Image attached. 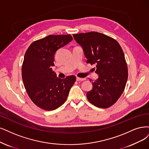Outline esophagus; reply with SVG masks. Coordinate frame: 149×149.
<instances>
[{"label":"esophagus","mask_w":149,"mask_h":149,"mask_svg":"<svg viewBox=\"0 0 149 149\" xmlns=\"http://www.w3.org/2000/svg\"><path fill=\"white\" fill-rule=\"evenodd\" d=\"M77 81H84V80H85L86 79L85 78H79V77H77L76 79Z\"/></svg>","instance_id":"obj_1"}]
</instances>
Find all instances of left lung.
<instances>
[{"mask_svg":"<svg viewBox=\"0 0 149 149\" xmlns=\"http://www.w3.org/2000/svg\"><path fill=\"white\" fill-rule=\"evenodd\" d=\"M73 36L83 48L86 63L96 65L95 72L99 75L93 82V89L86 93L88 100L97 107H111L122 95L128 80L127 64L122 47L114 38L100 32Z\"/></svg>","mask_w":149,"mask_h":149,"instance_id":"1","label":"left lung"}]
</instances>
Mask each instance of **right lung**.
Returning <instances> with one entry per match:
<instances>
[{
    "mask_svg": "<svg viewBox=\"0 0 149 149\" xmlns=\"http://www.w3.org/2000/svg\"><path fill=\"white\" fill-rule=\"evenodd\" d=\"M70 35H49L33 42L22 65V79L27 93L37 106L45 111L56 109L65 102L76 77L61 79L52 70L54 54L72 40Z\"/></svg>",
    "mask_w": 149,
    "mask_h": 149,
    "instance_id": "obj_1",
    "label": "right lung"
}]
</instances>
